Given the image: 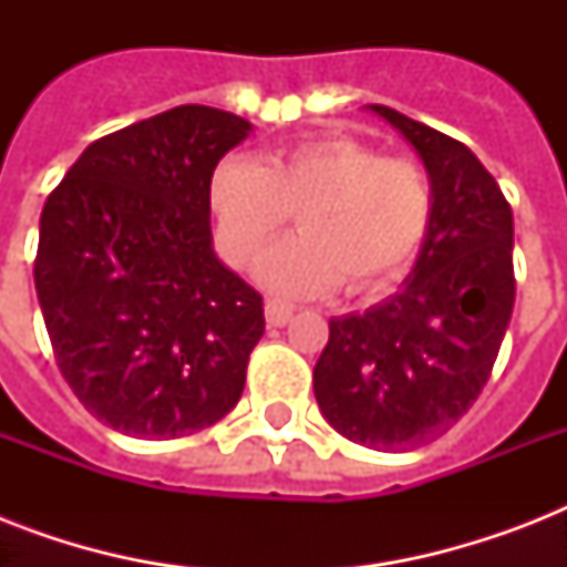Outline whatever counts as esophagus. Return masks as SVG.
Masks as SVG:
<instances>
[{
    "instance_id": "obj_1",
    "label": "esophagus",
    "mask_w": 567,
    "mask_h": 567,
    "mask_svg": "<svg viewBox=\"0 0 567 567\" xmlns=\"http://www.w3.org/2000/svg\"><path fill=\"white\" fill-rule=\"evenodd\" d=\"M293 315V306L288 300H276V297H270V300L265 302V318L270 327H285L288 320H291Z\"/></svg>"
}]
</instances>
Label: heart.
I'll list each match as a JSON object with an SVG mask.
<instances>
[{
  "label": "heart",
  "mask_w": 567,
  "mask_h": 567,
  "mask_svg": "<svg viewBox=\"0 0 567 567\" xmlns=\"http://www.w3.org/2000/svg\"><path fill=\"white\" fill-rule=\"evenodd\" d=\"M208 203L217 244L235 267L252 265L297 214L300 235L270 252L258 279L270 291L315 297L344 279L371 291L412 265L432 223V182L421 164L379 155L350 135H323L214 167Z\"/></svg>",
  "instance_id": "1"
}]
</instances>
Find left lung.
I'll return each mask as SVG.
<instances>
[{"label": "left lung", "mask_w": 567, "mask_h": 567, "mask_svg": "<svg viewBox=\"0 0 567 567\" xmlns=\"http://www.w3.org/2000/svg\"><path fill=\"white\" fill-rule=\"evenodd\" d=\"M373 111L426 164L432 223L403 291L329 320L315 396L344 439L412 450L444 435L492 377L515 306L512 208L462 141L385 105Z\"/></svg>", "instance_id": "8db88e82"}]
</instances>
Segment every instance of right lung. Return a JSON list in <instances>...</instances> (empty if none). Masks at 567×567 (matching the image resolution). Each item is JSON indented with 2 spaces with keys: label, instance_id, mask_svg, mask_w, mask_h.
<instances>
[{
  "label": "right lung",
  "instance_id": "right-lung-1",
  "mask_svg": "<svg viewBox=\"0 0 567 567\" xmlns=\"http://www.w3.org/2000/svg\"><path fill=\"white\" fill-rule=\"evenodd\" d=\"M247 132L179 105L93 141L47 196L43 323L66 385L111 430L182 439L240 400L265 302L214 256L208 182Z\"/></svg>",
  "mask_w": 567,
  "mask_h": 567
}]
</instances>
